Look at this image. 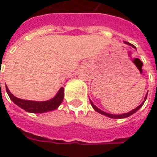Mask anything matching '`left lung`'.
Returning a JSON list of instances; mask_svg holds the SVG:
<instances>
[{
	"mask_svg": "<svg viewBox=\"0 0 157 157\" xmlns=\"http://www.w3.org/2000/svg\"><path fill=\"white\" fill-rule=\"evenodd\" d=\"M124 44H125L130 45V46H132L133 48H135V46H134L133 44H131L130 43H128V42H124ZM147 94H148V92L146 93L145 99H144V101L141 102V104H140V105H139L137 108H135V109H133V110H131V111H129L128 113H123V114H111V113H106V112H104V111H102L101 109H99L98 107H96V106L93 104V102H92L91 100H90V102H91V104H92V108L94 109V110H95V111H97L98 113H99L102 114V115H105V116H107V117H109V118H127V117H129V116L132 115V114H134L135 113L137 112L139 109L141 108L142 106H143V104H144V102H145L146 98H147Z\"/></svg>",
	"mask_w": 157,
	"mask_h": 157,
	"instance_id": "8db88e82",
	"label": "left lung"
}]
</instances>
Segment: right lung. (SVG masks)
Listing matches in <instances>:
<instances>
[{"instance_id":"1","label":"right lung","mask_w":157,"mask_h":157,"mask_svg":"<svg viewBox=\"0 0 157 157\" xmlns=\"http://www.w3.org/2000/svg\"><path fill=\"white\" fill-rule=\"evenodd\" d=\"M6 91L7 92L9 98L15 104H17L23 110H25L26 112L33 113H44L55 110L61 104L62 101L64 99V88L63 87L59 90L57 94L53 98L47 100V101H44V102L23 100V99L18 98L12 95L7 86H6Z\"/></svg>"}]
</instances>
